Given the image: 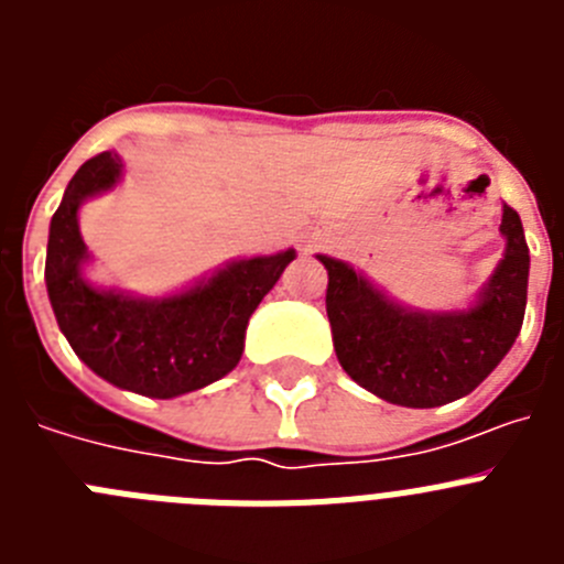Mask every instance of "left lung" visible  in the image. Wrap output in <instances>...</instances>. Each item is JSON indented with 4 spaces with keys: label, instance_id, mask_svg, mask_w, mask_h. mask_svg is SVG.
<instances>
[{
    "label": "left lung",
    "instance_id": "obj_1",
    "mask_svg": "<svg viewBox=\"0 0 564 564\" xmlns=\"http://www.w3.org/2000/svg\"><path fill=\"white\" fill-rule=\"evenodd\" d=\"M508 246L500 268L466 313H412L378 293L352 268H327V318L344 372L401 406L430 410L468 395L502 361L525 316L528 246L520 214L502 208Z\"/></svg>",
    "mask_w": 564,
    "mask_h": 564
}]
</instances>
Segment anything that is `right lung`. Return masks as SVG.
<instances>
[{"mask_svg":"<svg viewBox=\"0 0 564 564\" xmlns=\"http://www.w3.org/2000/svg\"><path fill=\"white\" fill-rule=\"evenodd\" d=\"M121 166V154L109 149L73 174L50 223L44 262L50 305L69 347L104 381L138 395L174 398L237 367L248 318L296 253L242 259L206 285L161 302L96 291L82 279L87 248L78 231V206L112 186Z\"/></svg>","mask_w":564,"mask_h":564,"instance_id":"add662e5","label":"right lung"}]
</instances>
